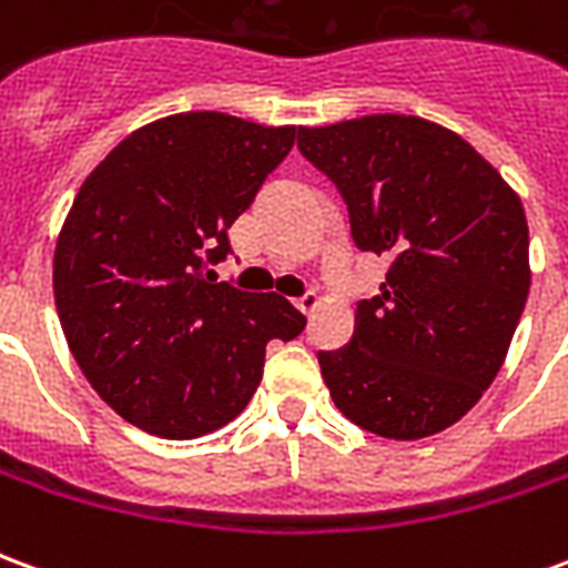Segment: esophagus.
<instances>
[{
    "label": "esophagus",
    "mask_w": 568,
    "mask_h": 568,
    "mask_svg": "<svg viewBox=\"0 0 568 568\" xmlns=\"http://www.w3.org/2000/svg\"><path fill=\"white\" fill-rule=\"evenodd\" d=\"M295 307L301 310V313H316V310L322 307V297L316 295V292H307V295H301L295 301Z\"/></svg>",
    "instance_id": "obj_1"
}]
</instances>
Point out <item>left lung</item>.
I'll list each match as a JSON object with an SVG mask.
<instances>
[{"label": "left lung", "instance_id": "obj_1", "mask_svg": "<svg viewBox=\"0 0 568 568\" xmlns=\"http://www.w3.org/2000/svg\"><path fill=\"white\" fill-rule=\"evenodd\" d=\"M297 149L346 200L356 246L393 258L353 341L320 353L334 405L381 438L444 432L496 381L524 313V203L463 136L417 115L301 128Z\"/></svg>", "mask_w": 568, "mask_h": 568}]
</instances>
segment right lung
Returning a JSON list of instances; mask_svg holds the SVG:
<instances>
[{"mask_svg": "<svg viewBox=\"0 0 568 568\" xmlns=\"http://www.w3.org/2000/svg\"><path fill=\"white\" fill-rule=\"evenodd\" d=\"M295 133L224 112L161 118L118 142L72 200L54 252L60 325L100 398L149 435L231 423L258 389L267 344L307 325L283 295L210 271Z\"/></svg>", "mask_w": 568, "mask_h": 568, "instance_id": "obj_1", "label": "right lung"}]
</instances>
